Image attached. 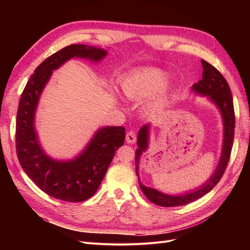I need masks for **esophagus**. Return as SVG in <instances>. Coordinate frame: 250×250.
<instances>
[{
  "instance_id": "34e87169",
  "label": "esophagus",
  "mask_w": 250,
  "mask_h": 250,
  "mask_svg": "<svg viewBox=\"0 0 250 250\" xmlns=\"http://www.w3.org/2000/svg\"><path fill=\"white\" fill-rule=\"evenodd\" d=\"M126 142L129 144H134L135 142H137V134H135L132 130L128 131L126 134Z\"/></svg>"
}]
</instances>
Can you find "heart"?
Masks as SVG:
<instances>
[{"label":"heart","mask_w":250,"mask_h":250,"mask_svg":"<svg viewBox=\"0 0 250 250\" xmlns=\"http://www.w3.org/2000/svg\"><path fill=\"white\" fill-rule=\"evenodd\" d=\"M168 82V76L163 71L149 69L140 71L126 77L121 83V90L125 97L132 101H141L154 95L161 90ZM166 104V94L161 92L151 98L146 104V109L156 111L164 107Z\"/></svg>","instance_id":"heart-1"}]
</instances>
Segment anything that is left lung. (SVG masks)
Masks as SVG:
<instances>
[{
	"mask_svg": "<svg viewBox=\"0 0 250 250\" xmlns=\"http://www.w3.org/2000/svg\"><path fill=\"white\" fill-rule=\"evenodd\" d=\"M202 63V79L195 83L192 86V89L196 94L202 96H208V99L217 105L221 112L223 126H224V133H223V146L221 157L217 168L210 178L204 183L202 186L196 188V190L188 192L183 195L172 196L164 194L160 191L155 190L153 188H147L143 186L141 180L139 179V185L143 193L145 194L146 197L152 202L162 206L165 208L170 207H179L185 206V204L191 203L195 200L201 198L203 195L208 194L211 188H213L219 181H220L222 175L225 172L226 167L230 157V152L233 143V135H234V109H233V102L232 96L228 81L222 76V74L219 72L215 66L207 62L206 60H201ZM149 124L144 125L138 135V146L139 148L135 151V172L139 176V162L142 153L146 151L148 148L149 142Z\"/></svg>",
	"mask_w": 250,
	"mask_h": 250,
	"instance_id": "obj_1",
	"label": "left lung"
}]
</instances>
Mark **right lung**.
<instances>
[{"label": "right lung", "mask_w": 250, "mask_h": 250, "mask_svg": "<svg viewBox=\"0 0 250 250\" xmlns=\"http://www.w3.org/2000/svg\"><path fill=\"white\" fill-rule=\"evenodd\" d=\"M107 52L87 44H71L36 67L21 96L17 113L16 146L22 170L42 192L69 202L84 201L96 193L116 150L124 144L125 128L106 126L98 130L88 145L74 160L59 162L42 149L35 131L34 118L40 97L52 72L74 57L100 62Z\"/></svg>", "instance_id": "add662e5"}]
</instances>
